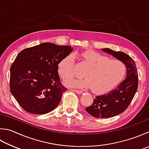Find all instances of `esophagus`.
I'll return each instance as SVG.
<instances>
[{
    "instance_id": "1",
    "label": "esophagus",
    "mask_w": 149,
    "mask_h": 149,
    "mask_svg": "<svg viewBox=\"0 0 149 149\" xmlns=\"http://www.w3.org/2000/svg\"><path fill=\"white\" fill-rule=\"evenodd\" d=\"M73 91H74L76 93H77V94H82V91H80V90H77V89H73V90H72Z\"/></svg>"
}]
</instances>
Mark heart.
I'll return each mask as SVG.
<instances>
[{"label":"heart","instance_id":"b5f03b06","mask_svg":"<svg viewBox=\"0 0 149 149\" xmlns=\"http://www.w3.org/2000/svg\"><path fill=\"white\" fill-rule=\"evenodd\" d=\"M88 66L84 72L85 77L70 79L67 86L74 88H91L96 94H102L110 90L124 78L127 66L122 61L111 59L94 50H86L80 54ZM58 71L63 79L75 75V62L73 54L67 55L58 64Z\"/></svg>","mask_w":149,"mask_h":149}]
</instances>
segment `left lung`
<instances>
[{
	"instance_id": "8db88e82",
	"label": "left lung",
	"mask_w": 149,
	"mask_h": 149,
	"mask_svg": "<svg viewBox=\"0 0 149 149\" xmlns=\"http://www.w3.org/2000/svg\"><path fill=\"white\" fill-rule=\"evenodd\" d=\"M103 52L122 61L127 66V77L119 85L108 93L95 97L86 111L97 118H109L123 113L130 104L138 86V74L135 61L127 54L108 48Z\"/></svg>"
}]
</instances>
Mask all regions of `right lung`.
<instances>
[{
	"mask_svg": "<svg viewBox=\"0 0 149 149\" xmlns=\"http://www.w3.org/2000/svg\"><path fill=\"white\" fill-rule=\"evenodd\" d=\"M73 48L43 43L19 53L10 67V91L25 111L45 114L57 107L67 89L61 84L58 64Z\"/></svg>",
	"mask_w": 149,
	"mask_h": 149,
	"instance_id": "1",
	"label": "right lung"
}]
</instances>
